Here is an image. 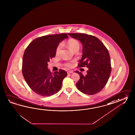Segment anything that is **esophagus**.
Wrapping results in <instances>:
<instances>
[{"label":"esophagus","instance_id":"obj_1","mask_svg":"<svg viewBox=\"0 0 135 135\" xmlns=\"http://www.w3.org/2000/svg\"><path fill=\"white\" fill-rule=\"evenodd\" d=\"M73 71H68L67 72V74H72V73H73Z\"/></svg>","mask_w":135,"mask_h":135}]
</instances>
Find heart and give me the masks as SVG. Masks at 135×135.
<instances>
[{"label": "heart", "instance_id": "obj_1", "mask_svg": "<svg viewBox=\"0 0 135 135\" xmlns=\"http://www.w3.org/2000/svg\"><path fill=\"white\" fill-rule=\"evenodd\" d=\"M68 45L69 46V48L72 51H74L75 49H79L80 47V45L79 42L75 39H70L68 41ZM62 47V45L60 44L57 46L56 50V54L57 55H58L60 53V50ZM65 65L71 68L73 66V62L72 61H70L65 63Z\"/></svg>", "mask_w": 135, "mask_h": 135}]
</instances>
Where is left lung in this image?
Instances as JSON below:
<instances>
[{
	"instance_id": "1",
	"label": "left lung",
	"mask_w": 135,
	"mask_h": 135,
	"mask_svg": "<svg viewBox=\"0 0 135 135\" xmlns=\"http://www.w3.org/2000/svg\"><path fill=\"white\" fill-rule=\"evenodd\" d=\"M81 42L83 49L78 66H86L87 74L75 71L80 75L76 86L79 90L88 95L98 93L108 82L111 71L110 58L108 49L95 36L85 33H68Z\"/></svg>"
}]
</instances>
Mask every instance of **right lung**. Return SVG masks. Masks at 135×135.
<instances>
[{
	"label": "right lung",
	"mask_w": 135,
	"mask_h": 135,
	"mask_svg": "<svg viewBox=\"0 0 135 135\" xmlns=\"http://www.w3.org/2000/svg\"><path fill=\"white\" fill-rule=\"evenodd\" d=\"M66 33L42 36L34 39L24 52L22 74L28 86L42 96H50L60 90L67 72L62 69L52 74L48 62L56 56L57 46L64 39Z\"/></svg>",
	"instance_id": "add662e5"
}]
</instances>
